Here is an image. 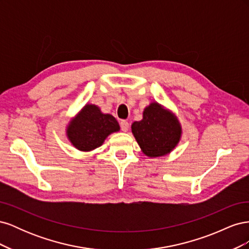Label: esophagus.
Segmentation results:
<instances>
[{
    "mask_svg": "<svg viewBox=\"0 0 249 249\" xmlns=\"http://www.w3.org/2000/svg\"><path fill=\"white\" fill-rule=\"evenodd\" d=\"M129 126H130V124L126 122V120H122V122H120V127H122V130L124 132H126L127 130H129Z\"/></svg>",
    "mask_w": 249,
    "mask_h": 249,
    "instance_id": "1",
    "label": "esophagus"
}]
</instances>
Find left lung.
I'll list each match as a JSON object with an SVG mask.
<instances>
[{
	"label": "left lung",
	"mask_w": 249,
	"mask_h": 249,
	"mask_svg": "<svg viewBox=\"0 0 249 249\" xmlns=\"http://www.w3.org/2000/svg\"><path fill=\"white\" fill-rule=\"evenodd\" d=\"M132 132L143 153L148 157H160L176 147L182 130L170 112L153 103L143 112V119L133 123Z\"/></svg>",
	"instance_id": "8db88e82"
}]
</instances>
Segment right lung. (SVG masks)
<instances>
[{"instance_id":"1","label":"right lung","mask_w":249,"mask_h":249,"mask_svg":"<svg viewBox=\"0 0 249 249\" xmlns=\"http://www.w3.org/2000/svg\"><path fill=\"white\" fill-rule=\"evenodd\" d=\"M119 130L117 120L110 114H103L99 107L86 105L71 123L67 136L80 150H91L103 144L108 135Z\"/></svg>"}]
</instances>
